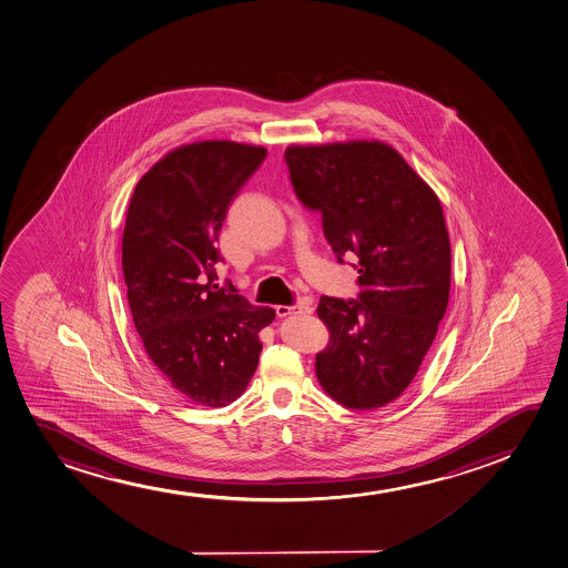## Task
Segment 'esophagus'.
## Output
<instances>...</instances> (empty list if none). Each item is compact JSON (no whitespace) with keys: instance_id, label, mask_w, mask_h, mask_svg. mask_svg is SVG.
Masks as SVG:
<instances>
[{"instance_id":"esophagus-1","label":"esophagus","mask_w":568,"mask_h":568,"mask_svg":"<svg viewBox=\"0 0 568 568\" xmlns=\"http://www.w3.org/2000/svg\"><path fill=\"white\" fill-rule=\"evenodd\" d=\"M275 312H277L280 317H287V315L312 314L314 307H312V302L304 298V301H301V304H296V306H277L275 307Z\"/></svg>"}]
</instances>
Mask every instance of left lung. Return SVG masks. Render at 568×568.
Wrapping results in <instances>:
<instances>
[{
	"label": "left lung",
	"instance_id": "obj_1",
	"mask_svg": "<svg viewBox=\"0 0 568 568\" xmlns=\"http://www.w3.org/2000/svg\"><path fill=\"white\" fill-rule=\"evenodd\" d=\"M285 160L298 200L323 214L338 262L359 258V301L321 296L328 344L315 376L342 407H386L413 382L447 312L450 240L439 197L386 142L291 144Z\"/></svg>",
	"mask_w": 568,
	"mask_h": 568
}]
</instances>
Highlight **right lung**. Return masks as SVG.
<instances>
[{"instance_id": "1", "label": "right lung", "mask_w": 568, "mask_h": 568, "mask_svg": "<svg viewBox=\"0 0 568 568\" xmlns=\"http://www.w3.org/2000/svg\"><path fill=\"white\" fill-rule=\"evenodd\" d=\"M266 152L234 141L182 144L142 174L129 201L121 266L134 327L158 373L200 407H226L245 392L258 333L275 317L274 307L213 283L227 205Z\"/></svg>"}]
</instances>
